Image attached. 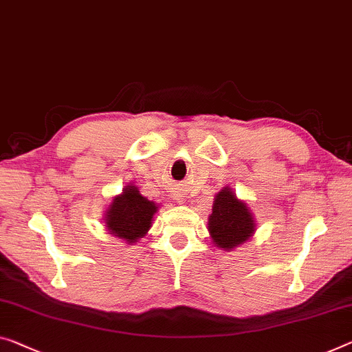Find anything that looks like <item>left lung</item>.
Instances as JSON below:
<instances>
[{"instance_id": "8db88e82", "label": "left lung", "mask_w": 352, "mask_h": 352, "mask_svg": "<svg viewBox=\"0 0 352 352\" xmlns=\"http://www.w3.org/2000/svg\"><path fill=\"white\" fill-rule=\"evenodd\" d=\"M208 225L214 244L230 252L250 239L256 223L247 203L237 199L230 187H223L215 195Z\"/></svg>"}]
</instances>
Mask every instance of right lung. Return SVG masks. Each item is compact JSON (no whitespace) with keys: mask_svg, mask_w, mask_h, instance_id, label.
I'll list each match as a JSON object with an SVG mask.
<instances>
[{"mask_svg":"<svg viewBox=\"0 0 352 352\" xmlns=\"http://www.w3.org/2000/svg\"><path fill=\"white\" fill-rule=\"evenodd\" d=\"M155 212V203L144 198L138 187L126 186L121 195L113 198L104 220L110 234L133 244L149 231Z\"/></svg>","mask_w":352,"mask_h":352,"instance_id":"1","label":"right lung"}]
</instances>
